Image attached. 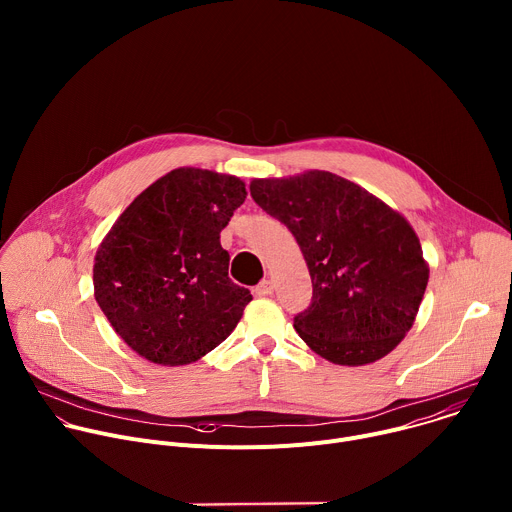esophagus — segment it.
Returning <instances> with one entry per match:
<instances>
[{
  "instance_id": "obj_1",
  "label": "esophagus",
  "mask_w": 512,
  "mask_h": 512,
  "mask_svg": "<svg viewBox=\"0 0 512 512\" xmlns=\"http://www.w3.org/2000/svg\"><path fill=\"white\" fill-rule=\"evenodd\" d=\"M271 291H273V285H271V281H269V279H263L259 285H255V287H253V294H255L257 298L271 296Z\"/></svg>"
}]
</instances>
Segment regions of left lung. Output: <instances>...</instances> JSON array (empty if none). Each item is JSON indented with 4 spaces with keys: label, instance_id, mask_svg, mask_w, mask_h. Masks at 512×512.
<instances>
[{
    "label": "left lung",
    "instance_id": "1",
    "mask_svg": "<svg viewBox=\"0 0 512 512\" xmlns=\"http://www.w3.org/2000/svg\"><path fill=\"white\" fill-rule=\"evenodd\" d=\"M253 200L296 237L312 277V304L294 318L322 358L360 367L411 330L429 267L405 218L358 184L310 170L255 178Z\"/></svg>",
    "mask_w": 512,
    "mask_h": 512
}]
</instances>
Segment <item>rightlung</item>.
Here are the masks:
<instances>
[{
	"mask_svg": "<svg viewBox=\"0 0 512 512\" xmlns=\"http://www.w3.org/2000/svg\"><path fill=\"white\" fill-rule=\"evenodd\" d=\"M245 198L237 176L178 168L117 218L95 255V300L139 356L182 367L235 330L253 296L229 277L221 231Z\"/></svg>",
	"mask_w": 512,
	"mask_h": 512,
	"instance_id": "obj_1",
	"label": "right lung"
}]
</instances>
